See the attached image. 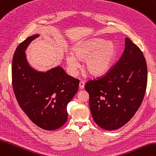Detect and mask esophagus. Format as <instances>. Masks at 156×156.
I'll use <instances>...</instances> for the list:
<instances>
[{
	"label": "esophagus",
	"mask_w": 156,
	"mask_h": 156,
	"mask_svg": "<svg viewBox=\"0 0 156 156\" xmlns=\"http://www.w3.org/2000/svg\"><path fill=\"white\" fill-rule=\"evenodd\" d=\"M84 84H85L84 82V81H82V80H80V84H79L80 88V89H83V88H84Z\"/></svg>",
	"instance_id": "esophagus-1"
}]
</instances>
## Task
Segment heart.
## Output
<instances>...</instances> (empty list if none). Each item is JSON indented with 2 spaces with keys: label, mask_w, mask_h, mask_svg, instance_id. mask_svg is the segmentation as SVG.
I'll return each mask as SVG.
<instances>
[{
  "label": "heart",
  "mask_w": 156,
  "mask_h": 156,
  "mask_svg": "<svg viewBox=\"0 0 156 156\" xmlns=\"http://www.w3.org/2000/svg\"><path fill=\"white\" fill-rule=\"evenodd\" d=\"M74 54L66 56V62L72 71L79 66L80 60L85 61L84 69L87 73L99 76L110 69L117 55L116 46L112 42H106L102 38H94L80 43L74 47Z\"/></svg>",
  "instance_id": "obj_1"
}]
</instances>
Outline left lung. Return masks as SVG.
Returning a JSON list of instances; mask_svg holds the SVG:
<instances>
[{
  "label": "left lung",
  "mask_w": 156,
  "mask_h": 156,
  "mask_svg": "<svg viewBox=\"0 0 156 156\" xmlns=\"http://www.w3.org/2000/svg\"><path fill=\"white\" fill-rule=\"evenodd\" d=\"M120 58L106 73L86 83L94 120L100 128L114 130L134 115L142 103L147 69L142 50L126 38Z\"/></svg>",
  "instance_id": "1"
}]
</instances>
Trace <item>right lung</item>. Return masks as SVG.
Here are the masks:
<instances>
[{
    "label": "right lung",
    "mask_w": 156,
    "mask_h": 156,
    "mask_svg": "<svg viewBox=\"0 0 156 156\" xmlns=\"http://www.w3.org/2000/svg\"><path fill=\"white\" fill-rule=\"evenodd\" d=\"M38 37H29L17 46L12 58V84L18 103L30 120L43 129L54 130L67 121V105L78 92L80 81L59 66L46 73L29 66L24 50Z\"/></svg>",
    "instance_id": "1"
}]
</instances>
